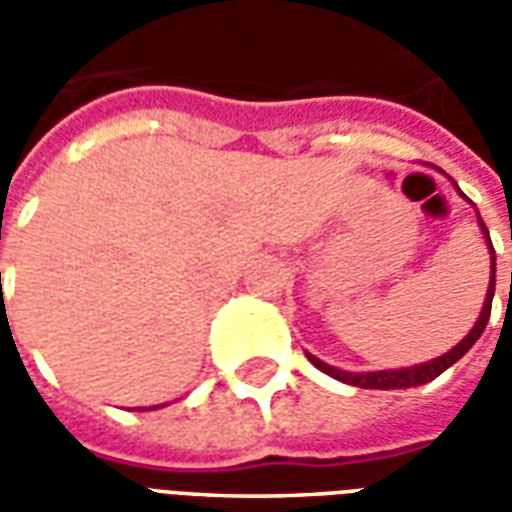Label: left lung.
Segmentation results:
<instances>
[{
  "label": "left lung",
  "mask_w": 512,
  "mask_h": 512,
  "mask_svg": "<svg viewBox=\"0 0 512 512\" xmlns=\"http://www.w3.org/2000/svg\"><path fill=\"white\" fill-rule=\"evenodd\" d=\"M480 230L485 235V244L491 249V285H488V293H485L483 301V312H480V318L472 326V332L463 337L461 343L450 348L447 354L439 356V359H430V362H422V365L414 367H400V370H378V373H348V370H337V367L326 365L321 362L318 356H310V362L318 370H323L326 376L337 378V381H343V384L359 386V389H408V386H419V384H428L433 378H439L444 370L450 365H455L458 359H461L469 348H472L477 340H480V334L485 332V326H488V318H491V301H494V285H496V255H494V244H491V235H488V227L480 222Z\"/></svg>",
  "instance_id": "1"
}]
</instances>
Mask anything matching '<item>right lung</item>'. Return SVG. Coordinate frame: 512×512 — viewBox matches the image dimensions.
Wrapping results in <instances>:
<instances>
[{
    "instance_id": "1",
    "label": "right lung",
    "mask_w": 512,
    "mask_h": 512,
    "mask_svg": "<svg viewBox=\"0 0 512 512\" xmlns=\"http://www.w3.org/2000/svg\"><path fill=\"white\" fill-rule=\"evenodd\" d=\"M156 408H158V406H156Z\"/></svg>"
}]
</instances>
